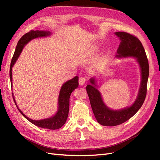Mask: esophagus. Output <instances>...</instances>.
Listing matches in <instances>:
<instances>
[{
	"label": "esophagus",
	"instance_id": "esophagus-1",
	"mask_svg": "<svg viewBox=\"0 0 160 160\" xmlns=\"http://www.w3.org/2000/svg\"><path fill=\"white\" fill-rule=\"evenodd\" d=\"M79 85L80 86H83L86 84V78L85 77H80L78 80Z\"/></svg>",
	"mask_w": 160,
	"mask_h": 160
}]
</instances>
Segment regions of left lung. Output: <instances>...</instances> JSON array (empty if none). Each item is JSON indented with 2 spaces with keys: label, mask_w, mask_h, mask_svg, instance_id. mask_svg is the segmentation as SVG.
Returning <instances> with one entry per match:
<instances>
[{
  "label": "left lung",
  "mask_w": 160,
  "mask_h": 160,
  "mask_svg": "<svg viewBox=\"0 0 160 160\" xmlns=\"http://www.w3.org/2000/svg\"><path fill=\"white\" fill-rule=\"evenodd\" d=\"M120 38V44L117 50L116 57H134L141 70V84L137 98L133 104L123 109L113 110L108 108L102 100L100 92L96 89L95 79L92 78L91 84H88L86 91L88 95L92 111L100 124L106 126H115L126 122L140 110L145 100L149 76V64L147 56L142 42L137 37L125 32H116Z\"/></svg>",
  "instance_id": "1"
}]
</instances>
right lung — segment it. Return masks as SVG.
Segmentation results:
<instances>
[{
	"label": "right lung",
	"instance_id": "add662e5",
	"mask_svg": "<svg viewBox=\"0 0 160 160\" xmlns=\"http://www.w3.org/2000/svg\"><path fill=\"white\" fill-rule=\"evenodd\" d=\"M51 32L49 31H45V30H30L29 32L26 33L23 35L18 41L17 46L15 49V52L14 53L13 57L11 60V67H10V79H11V84L12 86V68L14 64L16 62L17 60L18 59V56L21 53L24 46L29 42L30 40L38 37H44L50 36ZM11 86V87H12ZM78 87V77L75 76L74 78L71 79L66 82L61 87V89L59 93L58 96V110L56 114L49 118L46 119L40 120H34L30 119L27 116H25L22 111L18 108L17 105V103L15 102V99L14 98V94H12L13 100L14 101L15 104H16L18 110L21 113L22 116L27 118V119L33 123L34 125L37 126L38 127L49 129V130H57L60 128L62 126H64L66 123V121L68 118V112H69V104H70V97L71 93L76 88Z\"/></svg>",
	"mask_w": 160,
	"mask_h": 160
}]
</instances>
